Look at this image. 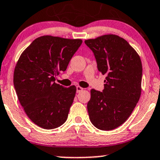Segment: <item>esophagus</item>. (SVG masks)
<instances>
[{
    "label": "esophagus",
    "mask_w": 160,
    "mask_h": 160,
    "mask_svg": "<svg viewBox=\"0 0 160 160\" xmlns=\"http://www.w3.org/2000/svg\"><path fill=\"white\" fill-rule=\"evenodd\" d=\"M82 90H83V88H82V87H80V86H77V92H78V93L82 91Z\"/></svg>",
    "instance_id": "esophagus-1"
}]
</instances>
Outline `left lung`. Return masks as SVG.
<instances>
[{"label": "left lung", "mask_w": 160, "mask_h": 160, "mask_svg": "<svg viewBox=\"0 0 160 160\" xmlns=\"http://www.w3.org/2000/svg\"><path fill=\"white\" fill-rule=\"evenodd\" d=\"M85 43L93 51L98 71L106 75L103 92L91 90L88 116L98 129L113 130L126 122L140 98L141 59L126 40L114 34L87 39Z\"/></svg>", "instance_id": "8db88e82"}]
</instances>
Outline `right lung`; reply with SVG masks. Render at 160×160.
<instances>
[{"label":"right lung","instance_id":"add662e5","mask_svg":"<svg viewBox=\"0 0 160 160\" xmlns=\"http://www.w3.org/2000/svg\"><path fill=\"white\" fill-rule=\"evenodd\" d=\"M82 42L79 38L40 36L17 62L13 76L15 92L27 115L40 128H57L68 118L77 88L56 83L55 78L66 70Z\"/></svg>","mask_w":160,"mask_h":160}]
</instances>
